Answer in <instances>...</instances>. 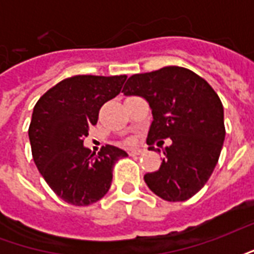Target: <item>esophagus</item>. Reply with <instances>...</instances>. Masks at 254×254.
Instances as JSON below:
<instances>
[{
  "instance_id": "1",
  "label": "esophagus",
  "mask_w": 254,
  "mask_h": 254,
  "mask_svg": "<svg viewBox=\"0 0 254 254\" xmlns=\"http://www.w3.org/2000/svg\"><path fill=\"white\" fill-rule=\"evenodd\" d=\"M141 152H143V149L134 148V149H130V151H129V155H130V156H134V155H140Z\"/></svg>"
}]
</instances>
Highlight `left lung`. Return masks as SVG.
<instances>
[{
	"label": "left lung",
	"mask_w": 254,
	"mask_h": 254,
	"mask_svg": "<svg viewBox=\"0 0 254 254\" xmlns=\"http://www.w3.org/2000/svg\"><path fill=\"white\" fill-rule=\"evenodd\" d=\"M127 96L147 100L152 111L147 144L171 138L163 149L159 170L144 181L166 201H185L200 190L212 174L223 147V105L212 87L187 67L165 66L127 78Z\"/></svg>",
	"instance_id": "1"
}]
</instances>
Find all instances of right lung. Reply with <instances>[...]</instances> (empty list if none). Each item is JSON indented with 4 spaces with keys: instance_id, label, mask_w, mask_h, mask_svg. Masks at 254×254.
<instances>
[{
    "instance_id": "add662e5",
    "label": "right lung",
    "mask_w": 254,
    "mask_h": 254,
    "mask_svg": "<svg viewBox=\"0 0 254 254\" xmlns=\"http://www.w3.org/2000/svg\"><path fill=\"white\" fill-rule=\"evenodd\" d=\"M127 74H81L60 81L36 102L31 120L32 158L58 197L73 205L94 204L109 191L124 149L106 145L98 154L84 147L102 106L121 92Z\"/></svg>"
}]
</instances>
